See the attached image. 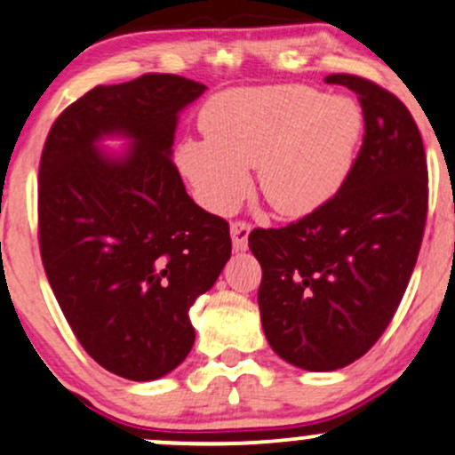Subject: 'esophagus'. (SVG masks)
I'll use <instances>...</instances> for the list:
<instances>
[{"mask_svg":"<svg viewBox=\"0 0 455 455\" xmlns=\"http://www.w3.org/2000/svg\"><path fill=\"white\" fill-rule=\"evenodd\" d=\"M252 231L250 222L245 220H235L231 222V237H233V248L237 250H245L248 248V235Z\"/></svg>","mask_w":455,"mask_h":455,"instance_id":"1","label":"esophagus"}]
</instances>
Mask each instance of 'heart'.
Here are the masks:
<instances>
[{
	"mask_svg": "<svg viewBox=\"0 0 455 455\" xmlns=\"http://www.w3.org/2000/svg\"><path fill=\"white\" fill-rule=\"evenodd\" d=\"M205 139H186L177 166L207 210L227 213L250 188L282 216H304L342 184L362 115L351 100L307 85L243 87L218 93L201 113Z\"/></svg>",
	"mask_w": 455,
	"mask_h": 455,
	"instance_id": "b5f03b06",
	"label": "heart"
}]
</instances>
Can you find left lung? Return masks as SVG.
I'll list each match as a JSON object with an SVG mask.
<instances>
[{
  "label": "left lung",
  "mask_w": 455,
  "mask_h": 455,
  "mask_svg": "<svg viewBox=\"0 0 455 455\" xmlns=\"http://www.w3.org/2000/svg\"><path fill=\"white\" fill-rule=\"evenodd\" d=\"M357 93L363 143L340 190L282 228H254L265 336L312 372L353 363L377 344L415 269L427 218L419 128L398 96L368 78L329 75Z\"/></svg>",
  "instance_id": "1"
}]
</instances>
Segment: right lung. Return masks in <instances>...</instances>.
I'll use <instances>...</instances> for the list:
<instances>
[{"mask_svg":"<svg viewBox=\"0 0 455 455\" xmlns=\"http://www.w3.org/2000/svg\"><path fill=\"white\" fill-rule=\"evenodd\" d=\"M207 87L149 72L61 111L38 173L40 257L68 325L108 372L154 380L195 344L190 307L231 257L228 222L188 196L171 160L177 113ZM126 133L111 161L92 145Z\"/></svg>","mask_w":455,"mask_h":455,"instance_id":"add662e5","label":"right lung"}]
</instances>
